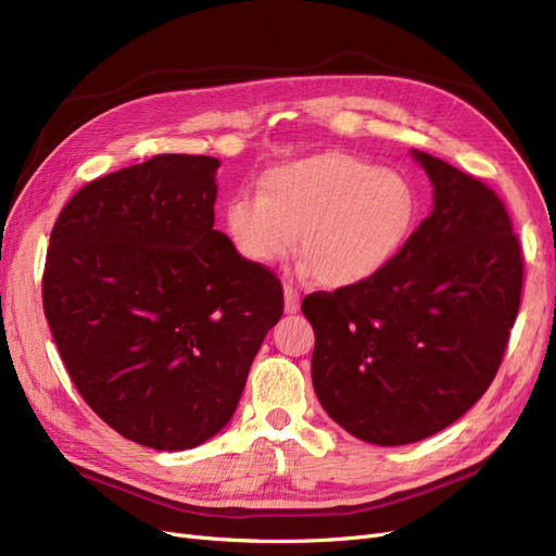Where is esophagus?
I'll list each match as a JSON object with an SVG mask.
<instances>
[{
	"mask_svg": "<svg viewBox=\"0 0 556 556\" xmlns=\"http://www.w3.org/2000/svg\"><path fill=\"white\" fill-rule=\"evenodd\" d=\"M285 311L296 313L299 311V292L292 285H285Z\"/></svg>",
	"mask_w": 556,
	"mask_h": 556,
	"instance_id": "obj_1",
	"label": "esophagus"
}]
</instances>
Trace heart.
<instances>
[{
	"label": "heart",
	"mask_w": 556,
	"mask_h": 556,
	"mask_svg": "<svg viewBox=\"0 0 556 556\" xmlns=\"http://www.w3.org/2000/svg\"><path fill=\"white\" fill-rule=\"evenodd\" d=\"M417 199L392 169L348 153H323L276 166L260 197L237 194L225 227L252 264L285 260L296 245L319 282L345 288L376 276L406 243Z\"/></svg>",
	"instance_id": "obj_1"
}]
</instances>
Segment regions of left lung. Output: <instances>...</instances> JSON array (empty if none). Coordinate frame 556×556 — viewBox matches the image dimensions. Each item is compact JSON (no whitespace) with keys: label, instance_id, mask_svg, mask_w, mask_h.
<instances>
[{"label":"left lung","instance_id":"left-lung-1","mask_svg":"<svg viewBox=\"0 0 556 556\" xmlns=\"http://www.w3.org/2000/svg\"><path fill=\"white\" fill-rule=\"evenodd\" d=\"M433 208L376 276L313 292V387L357 439L406 445L459 419L492 384L519 311L525 262L498 194L417 153Z\"/></svg>","mask_w":556,"mask_h":556}]
</instances>
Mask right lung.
<instances>
[{"instance_id":"right-lung-1","label":"right lung","mask_w":556,"mask_h":556,"mask_svg":"<svg viewBox=\"0 0 556 556\" xmlns=\"http://www.w3.org/2000/svg\"><path fill=\"white\" fill-rule=\"evenodd\" d=\"M206 155H155L80 188L50 233L43 313L88 406L125 439L190 450L237 410L282 285L213 229Z\"/></svg>"}]
</instances>
